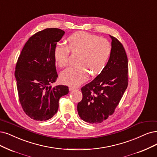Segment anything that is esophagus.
<instances>
[{
    "label": "esophagus",
    "instance_id": "esophagus-1",
    "mask_svg": "<svg viewBox=\"0 0 157 157\" xmlns=\"http://www.w3.org/2000/svg\"><path fill=\"white\" fill-rule=\"evenodd\" d=\"M78 89L75 88V87H72V86H70L69 87V90L70 91H73V90H77Z\"/></svg>",
    "mask_w": 157,
    "mask_h": 157
}]
</instances>
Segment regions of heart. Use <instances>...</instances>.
<instances>
[{"label":"heart","mask_w":157,"mask_h":157,"mask_svg":"<svg viewBox=\"0 0 157 157\" xmlns=\"http://www.w3.org/2000/svg\"><path fill=\"white\" fill-rule=\"evenodd\" d=\"M67 46L57 44L54 51L56 63L60 68L68 64L70 52L78 54L76 63L60 74L61 82L65 85L78 86L92 76L100 74L111 56V44L105 39L85 32H78L68 37Z\"/></svg>","instance_id":"1"}]
</instances>
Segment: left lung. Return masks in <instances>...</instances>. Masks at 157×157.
<instances>
[{"instance_id":"8db88e82","label":"left lung","mask_w":157,"mask_h":157,"mask_svg":"<svg viewBox=\"0 0 157 157\" xmlns=\"http://www.w3.org/2000/svg\"><path fill=\"white\" fill-rule=\"evenodd\" d=\"M112 50L103 71L82 88V100L78 103L81 119L99 124L112 115L128 85V60L124 46L110 36Z\"/></svg>"}]
</instances>
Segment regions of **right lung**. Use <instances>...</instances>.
Returning <instances> with one entry per match:
<instances>
[{
  "mask_svg": "<svg viewBox=\"0 0 157 157\" xmlns=\"http://www.w3.org/2000/svg\"><path fill=\"white\" fill-rule=\"evenodd\" d=\"M65 32L46 28L29 38L17 60L15 77L22 108L34 120L45 121L57 112L59 98L68 93L66 85L52 86L57 73L54 51Z\"/></svg>",
  "mask_w": 157,
  "mask_h": 157,
  "instance_id": "obj_1",
  "label": "right lung"
}]
</instances>
